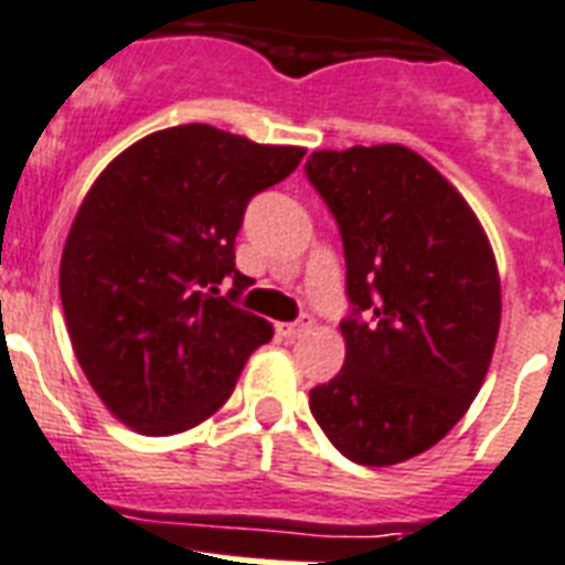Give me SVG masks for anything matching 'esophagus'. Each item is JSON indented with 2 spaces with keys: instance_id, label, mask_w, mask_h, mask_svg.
I'll use <instances>...</instances> for the list:
<instances>
[{
  "instance_id": "obj_1",
  "label": "esophagus",
  "mask_w": 565,
  "mask_h": 565,
  "mask_svg": "<svg viewBox=\"0 0 565 565\" xmlns=\"http://www.w3.org/2000/svg\"><path fill=\"white\" fill-rule=\"evenodd\" d=\"M309 327H312V318H309V315H300L297 321L279 323L277 330H279V335H286V339H300L303 332H309Z\"/></svg>"
}]
</instances>
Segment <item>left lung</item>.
Returning a JSON list of instances; mask_svg holds the SVG:
<instances>
[{"mask_svg": "<svg viewBox=\"0 0 565 565\" xmlns=\"http://www.w3.org/2000/svg\"><path fill=\"white\" fill-rule=\"evenodd\" d=\"M306 177L344 244L342 371L309 392L327 439L360 466L433 448L483 386L501 282L460 191L401 143L318 150Z\"/></svg>", "mask_w": 565, "mask_h": 565, "instance_id": "8db88e82", "label": "left lung"}]
</instances>
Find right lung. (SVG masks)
I'll use <instances>...</instances> for the list:
<instances>
[{
	"label": "right lung",
	"mask_w": 565,
	"mask_h": 565,
	"mask_svg": "<svg viewBox=\"0 0 565 565\" xmlns=\"http://www.w3.org/2000/svg\"><path fill=\"white\" fill-rule=\"evenodd\" d=\"M303 152L173 126L120 152L87 191L61 253V306L87 383L126 427L170 436L205 422L274 335L238 306L250 279L235 268V235L247 203Z\"/></svg>",
	"instance_id": "1"
}]
</instances>
